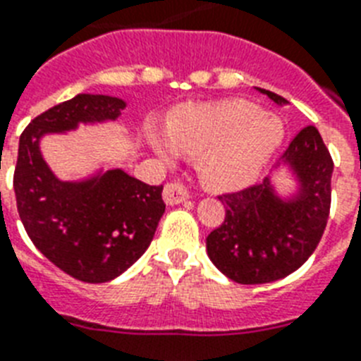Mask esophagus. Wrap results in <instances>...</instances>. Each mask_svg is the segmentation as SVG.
<instances>
[{"mask_svg":"<svg viewBox=\"0 0 361 361\" xmlns=\"http://www.w3.org/2000/svg\"><path fill=\"white\" fill-rule=\"evenodd\" d=\"M188 199V192L180 183H167L164 186V201L167 204H178Z\"/></svg>","mask_w":361,"mask_h":361,"instance_id":"34e87169","label":"esophagus"}]
</instances>
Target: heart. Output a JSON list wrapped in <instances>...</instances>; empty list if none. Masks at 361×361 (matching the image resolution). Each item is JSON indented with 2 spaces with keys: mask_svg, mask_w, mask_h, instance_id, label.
Instances as JSON below:
<instances>
[{
  "mask_svg": "<svg viewBox=\"0 0 361 361\" xmlns=\"http://www.w3.org/2000/svg\"><path fill=\"white\" fill-rule=\"evenodd\" d=\"M281 140V123L240 99L190 104L169 117L167 130L147 128V141L158 157L195 154L204 183L220 190L255 180Z\"/></svg>",
  "mask_w": 361,
  "mask_h": 361,
  "instance_id": "obj_1",
  "label": "heart"
}]
</instances>
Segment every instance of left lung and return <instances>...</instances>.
<instances>
[{
    "label": "left lung",
    "mask_w": 361,
    "mask_h": 361,
    "mask_svg": "<svg viewBox=\"0 0 361 361\" xmlns=\"http://www.w3.org/2000/svg\"><path fill=\"white\" fill-rule=\"evenodd\" d=\"M257 91L278 106L289 104L272 91ZM276 169L295 180L290 194H279L267 177L257 186L220 195L226 220L207 236V253L236 283H270L293 274L315 252L326 227L334 162L315 126L296 134Z\"/></svg>",
    "instance_id": "1"
}]
</instances>
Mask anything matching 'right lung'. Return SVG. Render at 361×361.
Returning <instances> with one entry per match:
<instances>
[{
  "label": "right lung",
  "mask_w": 361,
  "mask_h": 361,
  "mask_svg": "<svg viewBox=\"0 0 361 361\" xmlns=\"http://www.w3.org/2000/svg\"><path fill=\"white\" fill-rule=\"evenodd\" d=\"M126 102L108 94H76L31 121L20 135L14 194L20 220L37 250L72 278L106 283L128 270L152 242L166 203L123 169L63 180L42 157L44 135L80 125L114 123Z\"/></svg>",
  "instance_id": "add662e5"
}]
</instances>
